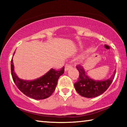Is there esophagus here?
<instances>
[{"instance_id":"esophagus-1","label":"esophagus","mask_w":127,"mask_h":127,"mask_svg":"<svg viewBox=\"0 0 127 127\" xmlns=\"http://www.w3.org/2000/svg\"><path fill=\"white\" fill-rule=\"evenodd\" d=\"M72 68V65L69 64H66L65 66V71H67L69 69Z\"/></svg>"}]
</instances>
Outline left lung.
<instances>
[{
  "label": "left lung",
  "instance_id": "1",
  "mask_svg": "<svg viewBox=\"0 0 127 127\" xmlns=\"http://www.w3.org/2000/svg\"><path fill=\"white\" fill-rule=\"evenodd\" d=\"M76 68L79 74L78 81L74 85V88L81 96L87 98L97 97L104 93L112 83L116 72L114 70L112 76L109 79L97 81L87 76L82 66L78 65Z\"/></svg>",
  "mask_w": 127,
  "mask_h": 127
}]
</instances>
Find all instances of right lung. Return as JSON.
Instances as JSON below:
<instances>
[{
	"label": "right lung",
	"instance_id": "1",
	"mask_svg": "<svg viewBox=\"0 0 127 127\" xmlns=\"http://www.w3.org/2000/svg\"><path fill=\"white\" fill-rule=\"evenodd\" d=\"M64 72V66L60 70L51 68L40 78L31 81L24 80L17 76L14 72L13 58L11 61L12 76L16 86L25 95L35 100L45 99L50 97L55 91L59 77Z\"/></svg>",
	"mask_w": 127,
	"mask_h": 127
}]
</instances>
